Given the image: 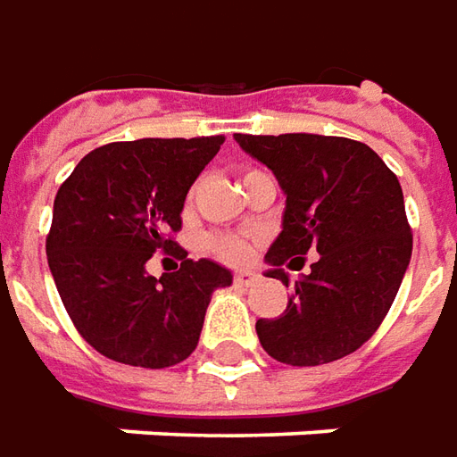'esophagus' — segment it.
I'll use <instances>...</instances> for the list:
<instances>
[{
    "mask_svg": "<svg viewBox=\"0 0 457 457\" xmlns=\"http://www.w3.org/2000/svg\"><path fill=\"white\" fill-rule=\"evenodd\" d=\"M234 281L238 283V286H253V283L259 281V273H253V270H238L234 276Z\"/></svg>",
    "mask_w": 457,
    "mask_h": 457,
    "instance_id": "1",
    "label": "esophagus"
}]
</instances>
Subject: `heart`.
Instances as JSON below:
<instances>
[{"mask_svg":"<svg viewBox=\"0 0 457 457\" xmlns=\"http://www.w3.org/2000/svg\"><path fill=\"white\" fill-rule=\"evenodd\" d=\"M251 174H256V171H248L246 176ZM206 248L223 263H246L251 259V244L246 238H238V236H209Z\"/></svg>","mask_w":457,"mask_h":457,"instance_id":"heart-1","label":"heart"}]
</instances>
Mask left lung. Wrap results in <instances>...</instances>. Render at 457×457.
I'll list each match as a JSON object with an SVG mask.
<instances>
[{
    "instance_id": "1",
    "label": "left lung",
    "mask_w": 457,
    "mask_h": 457,
    "mask_svg": "<svg viewBox=\"0 0 457 457\" xmlns=\"http://www.w3.org/2000/svg\"><path fill=\"white\" fill-rule=\"evenodd\" d=\"M234 138L269 166L286 194L283 231L266 253V276L288 286L283 263L320 253L295 281L281 316L256 320L263 351L288 366H320L353 353L378 330L411 263L413 234L398 176L353 138Z\"/></svg>"
}]
</instances>
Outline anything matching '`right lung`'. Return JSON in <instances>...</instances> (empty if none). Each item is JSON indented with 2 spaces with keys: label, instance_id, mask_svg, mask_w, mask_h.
I'll use <instances>...</instances> for the list:
<instances>
[{
  "label": "right lung",
  "instance_id": "1",
  "mask_svg": "<svg viewBox=\"0 0 457 457\" xmlns=\"http://www.w3.org/2000/svg\"><path fill=\"white\" fill-rule=\"evenodd\" d=\"M223 137L138 138L89 151L54 198L46 259L81 338L116 363L169 368L194 353L211 294L234 276L188 259L171 234L191 184ZM163 250L182 261L154 279L145 263Z\"/></svg>",
  "mask_w": 457,
  "mask_h": 457
}]
</instances>
